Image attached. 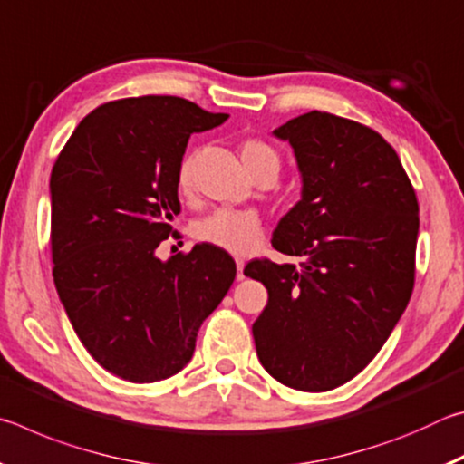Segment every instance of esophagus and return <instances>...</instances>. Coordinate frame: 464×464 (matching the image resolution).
Segmentation results:
<instances>
[{"mask_svg": "<svg viewBox=\"0 0 464 464\" xmlns=\"http://www.w3.org/2000/svg\"><path fill=\"white\" fill-rule=\"evenodd\" d=\"M243 268H246V264H243L241 260H237V280L246 278V274H243Z\"/></svg>", "mask_w": 464, "mask_h": 464, "instance_id": "esophagus-1", "label": "esophagus"}]
</instances>
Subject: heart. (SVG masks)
I'll list each match as a JSON object with an SVG mask.
<instances>
[{"instance_id":"1","label":"heart","mask_w":464,"mask_h":464,"mask_svg":"<svg viewBox=\"0 0 464 464\" xmlns=\"http://www.w3.org/2000/svg\"><path fill=\"white\" fill-rule=\"evenodd\" d=\"M241 160L246 163L251 174L264 168H278L280 157L276 149L260 139H247L241 145ZM192 169L194 160L192 155H186L178 166V190L186 194L192 188ZM194 237L208 243V246L218 247L231 256H247L254 251L262 241V223L256 213L249 210H233V208H218L215 213L202 217L194 225Z\"/></svg>"}]
</instances>
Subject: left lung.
Wrapping results in <instances>:
<instances>
[{"label": "left lung", "mask_w": 464, "mask_h": 464, "mask_svg": "<svg viewBox=\"0 0 464 464\" xmlns=\"http://www.w3.org/2000/svg\"><path fill=\"white\" fill-rule=\"evenodd\" d=\"M274 137L293 147L303 188L272 246L301 266L243 270L268 288L256 352L286 387L332 391L379 354L410 303L418 198L395 149L364 124L313 110Z\"/></svg>", "instance_id": "1"}]
</instances>
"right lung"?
I'll list each match as a JSON object with an SVG mask.
<instances>
[{
  "mask_svg": "<svg viewBox=\"0 0 464 464\" xmlns=\"http://www.w3.org/2000/svg\"><path fill=\"white\" fill-rule=\"evenodd\" d=\"M227 119L178 96L108 102L77 124L54 161V286L85 350L124 381L182 371L235 280L233 257L208 243L166 262L155 254L179 213L188 139Z\"/></svg>",
  "mask_w": 464,
  "mask_h": 464,
  "instance_id": "1",
  "label": "right lung"
}]
</instances>
